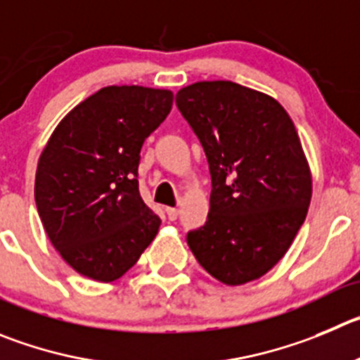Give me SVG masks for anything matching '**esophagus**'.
Returning a JSON list of instances; mask_svg holds the SVG:
<instances>
[{
    "mask_svg": "<svg viewBox=\"0 0 360 360\" xmlns=\"http://www.w3.org/2000/svg\"><path fill=\"white\" fill-rule=\"evenodd\" d=\"M167 217H169V220H176L177 214H179V210L177 207H167Z\"/></svg>",
    "mask_w": 360,
    "mask_h": 360,
    "instance_id": "obj_1",
    "label": "esophagus"
}]
</instances>
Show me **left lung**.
I'll use <instances>...</instances> for the list:
<instances>
[{"instance_id": "8db88e82", "label": "left lung", "mask_w": 360, "mask_h": 360, "mask_svg": "<svg viewBox=\"0 0 360 360\" xmlns=\"http://www.w3.org/2000/svg\"><path fill=\"white\" fill-rule=\"evenodd\" d=\"M211 174L210 213L186 241L224 284L263 277L284 257L311 202L312 181L293 120L274 97L233 82L176 94Z\"/></svg>"}]
</instances>
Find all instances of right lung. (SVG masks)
<instances>
[{
  "label": "right lung",
  "instance_id": "1",
  "mask_svg": "<svg viewBox=\"0 0 360 360\" xmlns=\"http://www.w3.org/2000/svg\"><path fill=\"white\" fill-rule=\"evenodd\" d=\"M172 101L170 90L104 86L70 110L44 147L37 210L53 247L78 274L115 281L156 238L161 220L139 190L140 150Z\"/></svg>",
  "mask_w": 360,
  "mask_h": 360
}]
</instances>
